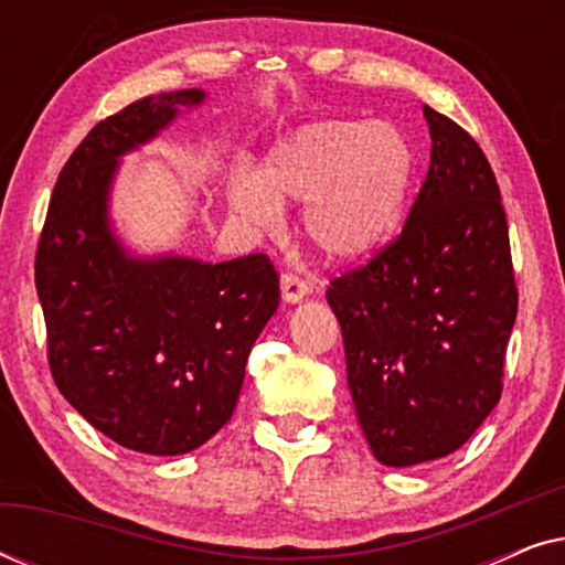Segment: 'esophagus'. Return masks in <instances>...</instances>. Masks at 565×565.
Returning <instances> with one entry per match:
<instances>
[{
	"instance_id": "obj_1",
	"label": "esophagus",
	"mask_w": 565,
	"mask_h": 565,
	"mask_svg": "<svg viewBox=\"0 0 565 565\" xmlns=\"http://www.w3.org/2000/svg\"><path fill=\"white\" fill-rule=\"evenodd\" d=\"M280 290H282L285 303H298V300H303L308 292H311V285H308L303 277H298L292 273H282L280 275Z\"/></svg>"
}]
</instances>
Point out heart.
Masks as SVG:
<instances>
[{"mask_svg":"<svg viewBox=\"0 0 565 565\" xmlns=\"http://www.w3.org/2000/svg\"><path fill=\"white\" fill-rule=\"evenodd\" d=\"M414 149L391 120H316L282 136L259 172L236 169L228 203L249 226L269 231L288 203H306L300 226L316 254L350 262L398 226L412 188Z\"/></svg>","mask_w":565,"mask_h":565,"instance_id":"obj_1","label":"heart"}]
</instances>
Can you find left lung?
Segmentation results:
<instances>
[{
    "mask_svg": "<svg viewBox=\"0 0 565 565\" xmlns=\"http://www.w3.org/2000/svg\"><path fill=\"white\" fill-rule=\"evenodd\" d=\"M429 172L404 231L327 290L375 460L406 468L466 445L501 398L516 319L507 213L489 159L424 105Z\"/></svg>",
    "mask_w": 565,
    "mask_h": 565,
    "instance_id": "obj_1",
    "label": "left lung"
}]
</instances>
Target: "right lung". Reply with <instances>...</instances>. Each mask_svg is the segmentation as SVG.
<instances>
[{"instance_id":"1","label":"right lung","mask_w":565,"mask_h":565,"mask_svg":"<svg viewBox=\"0 0 565 565\" xmlns=\"http://www.w3.org/2000/svg\"><path fill=\"white\" fill-rule=\"evenodd\" d=\"M203 99V89L161 92L99 120L61 169L35 254L61 396L146 455L195 450L231 419L252 347L280 303L267 254L143 259L113 234L120 157Z\"/></svg>"}]
</instances>
